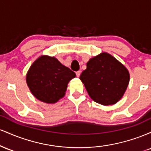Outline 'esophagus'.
I'll list each match as a JSON object with an SVG mask.
<instances>
[{
	"label": "esophagus",
	"instance_id": "esophagus-1",
	"mask_svg": "<svg viewBox=\"0 0 151 151\" xmlns=\"http://www.w3.org/2000/svg\"><path fill=\"white\" fill-rule=\"evenodd\" d=\"M80 74H81L80 71H77V72H76V75H77V77H79V76H80Z\"/></svg>",
	"mask_w": 151,
	"mask_h": 151
}]
</instances>
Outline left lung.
Returning a JSON list of instances; mask_svg holds the SVG:
<instances>
[{
  "mask_svg": "<svg viewBox=\"0 0 151 151\" xmlns=\"http://www.w3.org/2000/svg\"><path fill=\"white\" fill-rule=\"evenodd\" d=\"M89 96L101 105L114 104L129 85V71L116 59L103 52L90 59L80 77Z\"/></svg>",
  "mask_w": 151,
  "mask_h": 151,
  "instance_id": "left-lung-1",
  "label": "left lung"
}]
</instances>
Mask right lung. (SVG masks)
Wrapping results in <instances>:
<instances>
[{"mask_svg":"<svg viewBox=\"0 0 151 151\" xmlns=\"http://www.w3.org/2000/svg\"><path fill=\"white\" fill-rule=\"evenodd\" d=\"M76 74L55 58L41 56L31 65L26 76L27 86L40 101L53 104L65 96L67 84Z\"/></svg>","mask_w":151,"mask_h":151,"instance_id":"obj_1","label":"right lung"}]
</instances>
